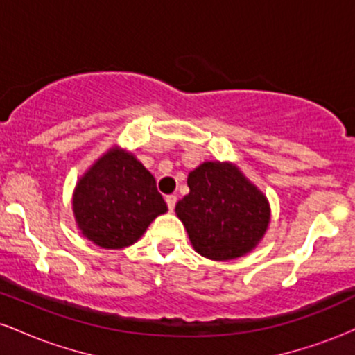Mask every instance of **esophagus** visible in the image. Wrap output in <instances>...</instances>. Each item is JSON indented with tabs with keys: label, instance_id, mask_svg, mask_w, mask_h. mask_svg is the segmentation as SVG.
<instances>
[{
	"label": "esophagus",
	"instance_id": "obj_1",
	"mask_svg": "<svg viewBox=\"0 0 355 355\" xmlns=\"http://www.w3.org/2000/svg\"><path fill=\"white\" fill-rule=\"evenodd\" d=\"M165 202H166V205H168V210L173 211L175 203H177V197H175V195H166Z\"/></svg>",
	"mask_w": 355,
	"mask_h": 355
}]
</instances>
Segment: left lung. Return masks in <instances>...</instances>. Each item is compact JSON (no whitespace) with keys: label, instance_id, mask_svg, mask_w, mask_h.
<instances>
[{"label":"left lung","instance_id":"left-lung-1","mask_svg":"<svg viewBox=\"0 0 355 355\" xmlns=\"http://www.w3.org/2000/svg\"><path fill=\"white\" fill-rule=\"evenodd\" d=\"M190 191L175 205L190 243L210 260L250 254L270 223L266 193L232 162H203L187 178Z\"/></svg>","mask_w":355,"mask_h":355}]
</instances>
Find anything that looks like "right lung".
<instances>
[{
  "label": "right lung",
  "mask_w": 355,
  "mask_h": 355,
  "mask_svg": "<svg viewBox=\"0 0 355 355\" xmlns=\"http://www.w3.org/2000/svg\"><path fill=\"white\" fill-rule=\"evenodd\" d=\"M71 209L80 234L108 250L133 245L150 223L168 210L153 175L118 145L78 178Z\"/></svg>",
  "instance_id": "1"
}]
</instances>
